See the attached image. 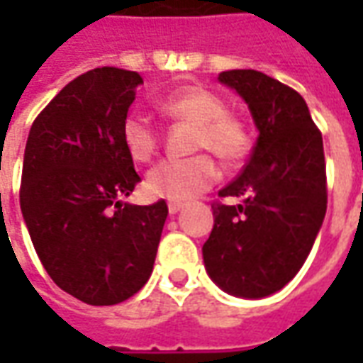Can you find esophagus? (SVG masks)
I'll return each instance as SVG.
<instances>
[{
	"label": "esophagus",
	"instance_id": "esophagus-1",
	"mask_svg": "<svg viewBox=\"0 0 363 363\" xmlns=\"http://www.w3.org/2000/svg\"><path fill=\"white\" fill-rule=\"evenodd\" d=\"M184 208V204L181 202H169V213H179Z\"/></svg>",
	"mask_w": 363,
	"mask_h": 363
}]
</instances>
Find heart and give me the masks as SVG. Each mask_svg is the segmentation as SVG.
Listing matches in <instances>:
<instances>
[{
  "instance_id": "1",
  "label": "heart",
  "mask_w": 363,
  "mask_h": 363,
  "mask_svg": "<svg viewBox=\"0 0 363 363\" xmlns=\"http://www.w3.org/2000/svg\"><path fill=\"white\" fill-rule=\"evenodd\" d=\"M165 116L194 126L190 150L212 151L225 163H237L249 153L251 138L245 122L228 112L225 101L200 85H186L155 101ZM124 150L138 163H147L159 150L161 135L147 116L130 112L120 128ZM220 177V169L208 153L184 159H165L147 173V190L153 196L186 202L202 194Z\"/></svg>"
}]
</instances>
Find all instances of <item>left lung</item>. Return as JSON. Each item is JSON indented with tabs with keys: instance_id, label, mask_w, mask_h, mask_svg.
<instances>
[{
	"instance_id": "8db88e82",
	"label": "left lung",
	"mask_w": 363,
	"mask_h": 363,
	"mask_svg": "<svg viewBox=\"0 0 363 363\" xmlns=\"http://www.w3.org/2000/svg\"><path fill=\"white\" fill-rule=\"evenodd\" d=\"M249 104L259 138L251 159L213 202V229L202 247L206 270L231 296L267 297L309 257L327 213L323 135L303 96L255 69L218 77Z\"/></svg>"
}]
</instances>
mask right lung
Listing matches in <instances>:
<instances>
[{"label": "right lung", "mask_w": 363, "mask_h": 363, "mask_svg": "<svg viewBox=\"0 0 363 363\" xmlns=\"http://www.w3.org/2000/svg\"><path fill=\"white\" fill-rule=\"evenodd\" d=\"M140 83L138 72L91 69L28 132L21 212L48 276L83 303L116 305L143 288L169 213L165 200L122 202L142 181L120 135Z\"/></svg>", "instance_id": "1"}]
</instances>
